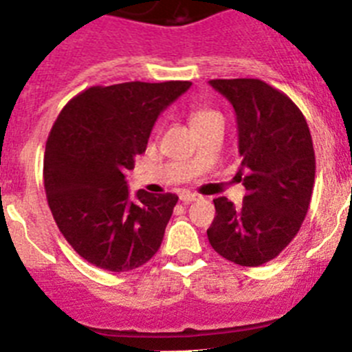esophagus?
Here are the masks:
<instances>
[{
    "mask_svg": "<svg viewBox=\"0 0 352 352\" xmlns=\"http://www.w3.org/2000/svg\"><path fill=\"white\" fill-rule=\"evenodd\" d=\"M197 199H199V195L192 194V192H182V194H179V201H182V203H185V204L192 203V201H197Z\"/></svg>",
    "mask_w": 352,
    "mask_h": 352,
    "instance_id": "esophagus-1",
    "label": "esophagus"
}]
</instances>
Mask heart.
<instances>
[{"label":"heart","mask_w":352,"mask_h":352,"mask_svg":"<svg viewBox=\"0 0 352 352\" xmlns=\"http://www.w3.org/2000/svg\"><path fill=\"white\" fill-rule=\"evenodd\" d=\"M211 118H222V116H220L217 111H213V109H197V111L192 113L190 121H192V125H197V123H201V121L211 120Z\"/></svg>","instance_id":"heart-1"}]
</instances>
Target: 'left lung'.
Masks as SVG:
<instances>
[{"label":"left lung","mask_w":352,"mask_h":352,"mask_svg":"<svg viewBox=\"0 0 352 352\" xmlns=\"http://www.w3.org/2000/svg\"><path fill=\"white\" fill-rule=\"evenodd\" d=\"M238 121L239 182L247 195L234 206L213 199L208 239L239 266L275 259L298 234L312 199L316 155L307 120L285 93L261 79H213Z\"/></svg>","instance_id":"8db88e82"}]
</instances>
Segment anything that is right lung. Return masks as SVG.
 Segmentation results:
<instances>
[{
  "label": "right lung",
  "mask_w": 352,
  "mask_h": 352,
  "mask_svg": "<svg viewBox=\"0 0 352 352\" xmlns=\"http://www.w3.org/2000/svg\"><path fill=\"white\" fill-rule=\"evenodd\" d=\"M190 86L188 80L93 86L54 121L43 186L56 226L88 263L130 272L160 248L178 195L139 190L132 201L125 173L146 151L162 111Z\"/></svg>",
  "instance_id": "add662e5"
}]
</instances>
